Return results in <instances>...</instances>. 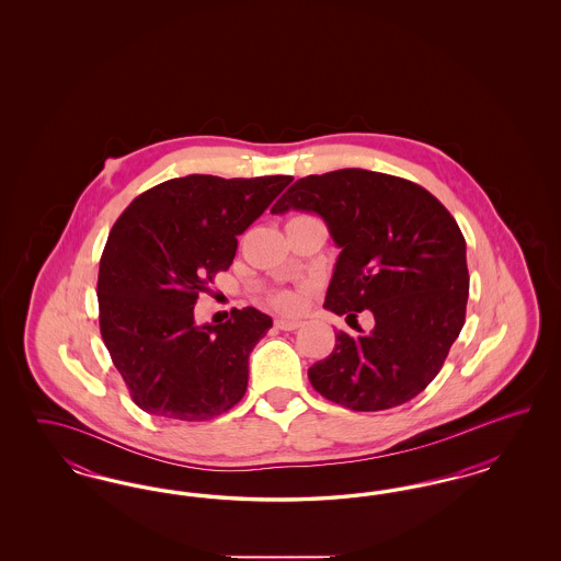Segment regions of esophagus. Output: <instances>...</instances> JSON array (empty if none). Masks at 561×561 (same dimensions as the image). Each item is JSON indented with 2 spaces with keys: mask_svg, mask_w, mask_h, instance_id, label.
<instances>
[{
  "mask_svg": "<svg viewBox=\"0 0 561 561\" xmlns=\"http://www.w3.org/2000/svg\"><path fill=\"white\" fill-rule=\"evenodd\" d=\"M300 325H302V321L290 320V318H277V320H275V328H277V330H284V332H293V330H298Z\"/></svg>",
  "mask_w": 561,
  "mask_h": 561,
  "instance_id": "esophagus-1",
  "label": "esophagus"
}]
</instances>
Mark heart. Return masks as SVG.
<instances>
[{
    "instance_id": "b5f03b06",
    "label": "heart",
    "mask_w": 561,
    "mask_h": 561,
    "mask_svg": "<svg viewBox=\"0 0 561 561\" xmlns=\"http://www.w3.org/2000/svg\"><path fill=\"white\" fill-rule=\"evenodd\" d=\"M273 302L282 311H294L300 307V294L294 293V290H284V293L275 294Z\"/></svg>"
}]
</instances>
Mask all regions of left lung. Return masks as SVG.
<instances>
[{
  "mask_svg": "<svg viewBox=\"0 0 561 561\" xmlns=\"http://www.w3.org/2000/svg\"><path fill=\"white\" fill-rule=\"evenodd\" d=\"M288 210L320 214L341 248L323 307L375 316L368 335L336 332L309 368L313 389L355 412L416 398L465 325L467 250L453 214L412 181L359 168L298 179L271 208Z\"/></svg>",
  "mask_w": 561,
  "mask_h": 561,
  "instance_id": "obj_1",
  "label": "left lung"
}]
</instances>
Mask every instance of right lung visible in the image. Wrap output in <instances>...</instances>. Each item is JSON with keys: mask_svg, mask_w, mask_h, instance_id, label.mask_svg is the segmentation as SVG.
I'll list each match as a JSON object with an SVG mask.
<instances>
[{"mask_svg": "<svg viewBox=\"0 0 561 561\" xmlns=\"http://www.w3.org/2000/svg\"><path fill=\"white\" fill-rule=\"evenodd\" d=\"M293 176L188 174L140 193L115 220L99 268L108 355L147 414L199 423L243 398L248 357L273 321L254 307L197 325L193 307L231 267L241 236Z\"/></svg>", "mask_w": 561, "mask_h": 561, "instance_id": "right-lung-1", "label": "right lung"}]
</instances>
